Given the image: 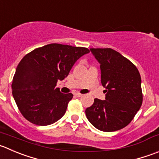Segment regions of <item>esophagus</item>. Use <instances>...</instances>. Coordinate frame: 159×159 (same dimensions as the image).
Returning a JSON list of instances; mask_svg holds the SVG:
<instances>
[{
  "label": "esophagus",
  "instance_id": "1",
  "mask_svg": "<svg viewBox=\"0 0 159 159\" xmlns=\"http://www.w3.org/2000/svg\"><path fill=\"white\" fill-rule=\"evenodd\" d=\"M74 95H75V96H76V97H81L83 95L82 94H80V93H78V92H76V93H75Z\"/></svg>",
  "mask_w": 159,
  "mask_h": 159
}]
</instances>
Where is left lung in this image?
<instances>
[{"label":"left lung","instance_id":"1","mask_svg":"<svg viewBox=\"0 0 159 159\" xmlns=\"http://www.w3.org/2000/svg\"><path fill=\"white\" fill-rule=\"evenodd\" d=\"M100 64L105 100L95 98L85 109L89 122L98 130L112 132L128 125L143 101L141 78L136 66L110 48L90 49Z\"/></svg>","mask_w":159,"mask_h":159}]
</instances>
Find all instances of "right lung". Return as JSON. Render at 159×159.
Segmentation results:
<instances>
[{
    "label": "right lung",
    "instance_id": "right-lung-1",
    "mask_svg": "<svg viewBox=\"0 0 159 159\" xmlns=\"http://www.w3.org/2000/svg\"><path fill=\"white\" fill-rule=\"evenodd\" d=\"M89 53L84 47L51 43L26 54L17 67L12 81V95L18 109L29 122L47 126L65 114L71 93L56 88L77 61Z\"/></svg>",
    "mask_w": 159,
    "mask_h": 159
}]
</instances>
